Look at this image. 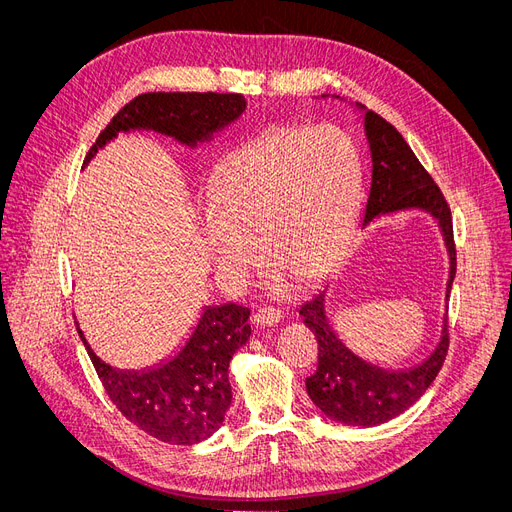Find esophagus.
I'll return each mask as SVG.
<instances>
[{
	"mask_svg": "<svg viewBox=\"0 0 512 512\" xmlns=\"http://www.w3.org/2000/svg\"><path fill=\"white\" fill-rule=\"evenodd\" d=\"M280 318H282V312L275 308H259L253 314V322L257 324V327H273V324L280 322Z\"/></svg>",
	"mask_w": 512,
	"mask_h": 512,
	"instance_id": "esophagus-1",
	"label": "esophagus"
}]
</instances>
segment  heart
<instances>
[{
    "label": "heart",
    "instance_id": "obj_1",
    "mask_svg": "<svg viewBox=\"0 0 512 512\" xmlns=\"http://www.w3.org/2000/svg\"><path fill=\"white\" fill-rule=\"evenodd\" d=\"M361 194V157L341 130L275 126L255 134L226 153L212 177L204 237L218 273L243 284L259 265V242L277 269L316 280L341 253Z\"/></svg>",
    "mask_w": 512,
    "mask_h": 512
}]
</instances>
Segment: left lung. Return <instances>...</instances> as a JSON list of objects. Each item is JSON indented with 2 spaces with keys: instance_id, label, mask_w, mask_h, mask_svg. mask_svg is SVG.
I'll list each match as a JSON object with an SVG mask.
<instances>
[{
  "instance_id": "obj_1",
  "label": "left lung",
  "mask_w": 512,
  "mask_h": 512,
  "mask_svg": "<svg viewBox=\"0 0 512 512\" xmlns=\"http://www.w3.org/2000/svg\"><path fill=\"white\" fill-rule=\"evenodd\" d=\"M359 110H365L357 104ZM365 136L371 151V190L363 226L371 220L402 212H429L441 226L449 251V300L455 277V243L451 210L429 171L416 159L402 134L380 114L365 110ZM327 288L302 304L304 324L318 341V367L306 378L310 400L329 418L351 427H376L392 421L421 398L445 361L449 349V322L443 318L441 339L435 351L414 367L386 369L357 357L335 333L327 316Z\"/></svg>"
}]
</instances>
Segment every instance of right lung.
<instances>
[{
	"label": "right lung",
	"instance_id": "right-lung-1",
	"mask_svg": "<svg viewBox=\"0 0 512 512\" xmlns=\"http://www.w3.org/2000/svg\"><path fill=\"white\" fill-rule=\"evenodd\" d=\"M247 108L241 94L198 91H151L130 100L102 130L85 163L118 132L155 130L185 147H198L235 122ZM249 308L239 304L206 306L194 333L169 361L149 369H118L104 363L77 331L98 378L114 406L147 435L171 443L194 445L224 423L232 390L228 363L249 337Z\"/></svg>",
	"mask_w": 512,
	"mask_h": 512
}]
</instances>
